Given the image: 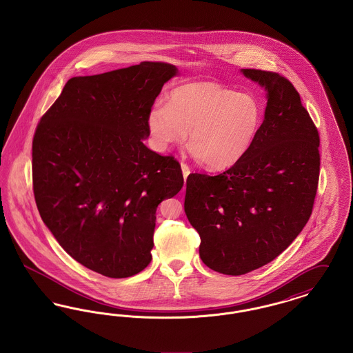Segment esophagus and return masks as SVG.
Instances as JSON below:
<instances>
[{
  "mask_svg": "<svg viewBox=\"0 0 353 353\" xmlns=\"http://www.w3.org/2000/svg\"><path fill=\"white\" fill-rule=\"evenodd\" d=\"M181 170H183V176H184V180H186V177L189 176V173H190V169L189 167L184 164V163H181Z\"/></svg>",
  "mask_w": 353,
  "mask_h": 353,
  "instance_id": "1",
  "label": "esophagus"
}]
</instances>
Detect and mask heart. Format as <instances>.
Returning <instances> with one entry per match:
<instances>
[{
  "label": "heart",
  "instance_id": "1",
  "mask_svg": "<svg viewBox=\"0 0 353 353\" xmlns=\"http://www.w3.org/2000/svg\"><path fill=\"white\" fill-rule=\"evenodd\" d=\"M263 108L252 94L213 82L174 87L168 104L154 103L147 128L154 150L167 151L189 136V152L209 169H228L241 161L261 131Z\"/></svg>",
  "mask_w": 353,
  "mask_h": 353
}]
</instances>
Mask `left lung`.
<instances>
[{"label": "left lung", "instance_id": "obj_1", "mask_svg": "<svg viewBox=\"0 0 353 353\" xmlns=\"http://www.w3.org/2000/svg\"><path fill=\"white\" fill-rule=\"evenodd\" d=\"M241 72L266 91L261 131L232 168L189 174L184 202L202 262L225 275H243L285 252L310 219L319 181V134L295 87L276 72Z\"/></svg>", "mask_w": 353, "mask_h": 353}]
</instances>
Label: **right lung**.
<instances>
[{
  "mask_svg": "<svg viewBox=\"0 0 353 353\" xmlns=\"http://www.w3.org/2000/svg\"><path fill=\"white\" fill-rule=\"evenodd\" d=\"M165 62L75 77L42 117L33 140V189L41 219L84 268L128 278L151 263L159 203L184 179L170 156L148 150L147 117Z\"/></svg>",
  "mask_w": 353,
  "mask_h": 353,
  "instance_id": "add662e5",
  "label": "right lung"
}]
</instances>
